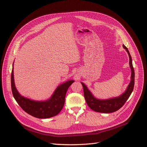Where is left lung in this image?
Segmentation results:
<instances>
[{"label": "left lung", "mask_w": 147, "mask_h": 147, "mask_svg": "<svg viewBox=\"0 0 147 147\" xmlns=\"http://www.w3.org/2000/svg\"><path fill=\"white\" fill-rule=\"evenodd\" d=\"M123 47L125 49L126 52L128 53L129 57V66L131 70V75L129 84L125 91L122 93L121 95L118 97H115L107 99H100L96 98L90 91V90H89L87 86L83 83L81 82L83 88L84 99H85L88 105L90 107L91 109L96 112L110 113L118 110L125 104L126 100L131 96L133 89H134L135 73L132 65V57L129 51H128V49L124 46V45H123Z\"/></svg>", "instance_id": "8db88e82"}]
</instances>
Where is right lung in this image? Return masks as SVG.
I'll return each mask as SVG.
<instances>
[{
	"instance_id": "right-lung-1",
	"label": "right lung",
	"mask_w": 147,
	"mask_h": 147,
	"mask_svg": "<svg viewBox=\"0 0 147 147\" xmlns=\"http://www.w3.org/2000/svg\"><path fill=\"white\" fill-rule=\"evenodd\" d=\"M13 64L11 75V86L13 97L26 113L38 118H49L55 117L63 109L67 91L74 82L73 80H69L60 84L56 88L50 98L45 100H35L24 97L20 94L15 86Z\"/></svg>"
}]
</instances>
